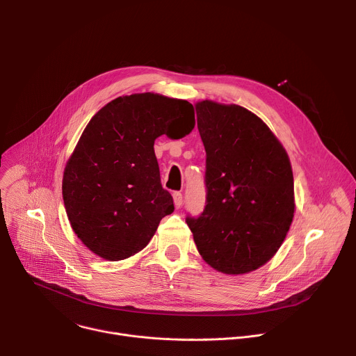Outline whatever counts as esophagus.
<instances>
[{"instance_id": "1", "label": "esophagus", "mask_w": 356, "mask_h": 356, "mask_svg": "<svg viewBox=\"0 0 356 356\" xmlns=\"http://www.w3.org/2000/svg\"><path fill=\"white\" fill-rule=\"evenodd\" d=\"M173 201H175L176 209H180L181 204H183V194L180 191H175L173 193Z\"/></svg>"}]
</instances>
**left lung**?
<instances>
[{"mask_svg": "<svg viewBox=\"0 0 356 356\" xmlns=\"http://www.w3.org/2000/svg\"><path fill=\"white\" fill-rule=\"evenodd\" d=\"M206 149V207L186 217L200 255L227 275L273 258L294 216L289 156L268 125L241 106L195 104Z\"/></svg>", "mask_w": 356, "mask_h": 356, "instance_id": "left-lung-1", "label": "left lung"}]
</instances>
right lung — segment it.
Wrapping results in <instances>:
<instances>
[{
    "label": "right lung",
    "mask_w": 356,
    "mask_h": 356,
    "mask_svg": "<svg viewBox=\"0 0 356 356\" xmlns=\"http://www.w3.org/2000/svg\"><path fill=\"white\" fill-rule=\"evenodd\" d=\"M175 124L181 125L180 138L190 134L193 106L154 92L118 97L87 124L62 190L73 231L95 255L107 261L135 255L173 213L154 143Z\"/></svg>",
    "instance_id": "add662e5"
}]
</instances>
